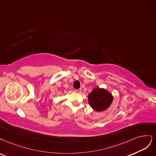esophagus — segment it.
I'll return each instance as SVG.
<instances>
[{"instance_id":"34e87169","label":"esophagus","mask_w":156,"mask_h":156,"mask_svg":"<svg viewBox=\"0 0 156 156\" xmlns=\"http://www.w3.org/2000/svg\"><path fill=\"white\" fill-rule=\"evenodd\" d=\"M74 92L76 93H80L82 92V89H75Z\"/></svg>"}]
</instances>
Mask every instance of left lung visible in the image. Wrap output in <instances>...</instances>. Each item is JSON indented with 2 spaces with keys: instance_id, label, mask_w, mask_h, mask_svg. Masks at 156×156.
Returning a JSON list of instances; mask_svg holds the SVG:
<instances>
[{
  "instance_id": "8db88e82",
  "label": "left lung",
  "mask_w": 156,
  "mask_h": 156,
  "mask_svg": "<svg viewBox=\"0 0 156 156\" xmlns=\"http://www.w3.org/2000/svg\"><path fill=\"white\" fill-rule=\"evenodd\" d=\"M113 96L107 89L96 87L88 95V102L95 112H101L109 108L113 102Z\"/></svg>"
}]
</instances>
